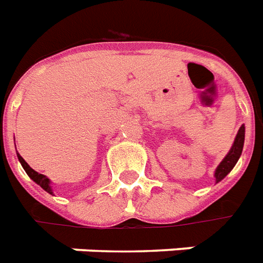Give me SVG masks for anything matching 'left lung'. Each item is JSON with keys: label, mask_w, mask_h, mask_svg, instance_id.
I'll return each mask as SVG.
<instances>
[{"label": "left lung", "mask_w": 263, "mask_h": 263, "mask_svg": "<svg viewBox=\"0 0 263 263\" xmlns=\"http://www.w3.org/2000/svg\"><path fill=\"white\" fill-rule=\"evenodd\" d=\"M244 138H246V127H244V124L241 127L238 128L237 135L234 138V142L232 147H230L229 153L226 154L225 158L222 160L219 163V165L216 167L215 170V183L220 182V180L223 179L228 174H229L232 170L234 168V165L237 164L238 158L241 156V152H243V146H244Z\"/></svg>", "instance_id": "1"}]
</instances>
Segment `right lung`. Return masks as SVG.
<instances>
[{
    "mask_svg": "<svg viewBox=\"0 0 263 263\" xmlns=\"http://www.w3.org/2000/svg\"><path fill=\"white\" fill-rule=\"evenodd\" d=\"M17 158H19L20 164H22V167H23V170L26 171V174L31 178V179L37 183V185H40L41 187H43L45 192H48L49 194H53V192H52V186H51V180H49V178H47L45 175H43V174H38L37 171H34L33 168L30 167L29 164L26 163L25 158L22 157L19 153H17Z\"/></svg>",
    "mask_w": 263,
    "mask_h": 263,
    "instance_id": "1",
    "label": "right lung"
}]
</instances>
